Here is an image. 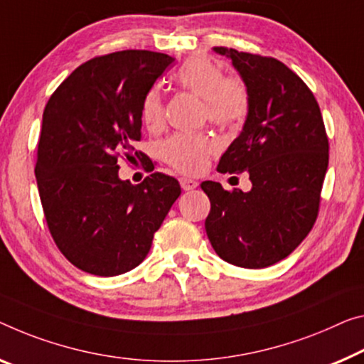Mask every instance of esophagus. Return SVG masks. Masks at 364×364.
<instances>
[{
    "instance_id": "esophagus-1",
    "label": "esophagus",
    "mask_w": 364,
    "mask_h": 364,
    "mask_svg": "<svg viewBox=\"0 0 364 364\" xmlns=\"http://www.w3.org/2000/svg\"><path fill=\"white\" fill-rule=\"evenodd\" d=\"M181 187H182V190H186V192H188V190L197 188V187H198V182L193 181V178L182 177V178H181Z\"/></svg>"
}]
</instances>
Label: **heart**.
<instances>
[{
	"instance_id": "heart-1",
	"label": "heart",
	"mask_w": 364,
	"mask_h": 364,
	"mask_svg": "<svg viewBox=\"0 0 364 364\" xmlns=\"http://www.w3.org/2000/svg\"><path fill=\"white\" fill-rule=\"evenodd\" d=\"M176 80L183 89L203 99V115L221 128L242 125L250 110V92L242 77L223 75L215 61L193 57L178 68ZM164 105L158 87L148 89L141 100L143 125L156 130L163 124ZM218 141L205 133H177L161 144V156L167 164L183 174H197L208 164Z\"/></svg>"
}]
</instances>
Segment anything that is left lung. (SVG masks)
<instances>
[{"label":"left lung","instance_id":"1","mask_svg":"<svg viewBox=\"0 0 364 364\" xmlns=\"http://www.w3.org/2000/svg\"><path fill=\"white\" fill-rule=\"evenodd\" d=\"M231 58L250 92L240 135L221 156L223 174L247 172L252 188L205 181V229L228 264L265 268L288 257L314 226L328 166V138L314 94L272 57L215 47Z\"/></svg>","mask_w":364,"mask_h":364}]
</instances>
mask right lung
Returning <instances> with one entry per match:
<instances>
[{"label":"right lung","mask_w":364,"mask_h":364,"mask_svg":"<svg viewBox=\"0 0 364 364\" xmlns=\"http://www.w3.org/2000/svg\"><path fill=\"white\" fill-rule=\"evenodd\" d=\"M174 58L122 50L86 61L43 110L36 177L48 231L82 272L115 277L138 267L181 195L177 178L154 172L133 186L119 159L146 158L141 100Z\"/></svg>","instance_id":"obj_1"}]
</instances>
